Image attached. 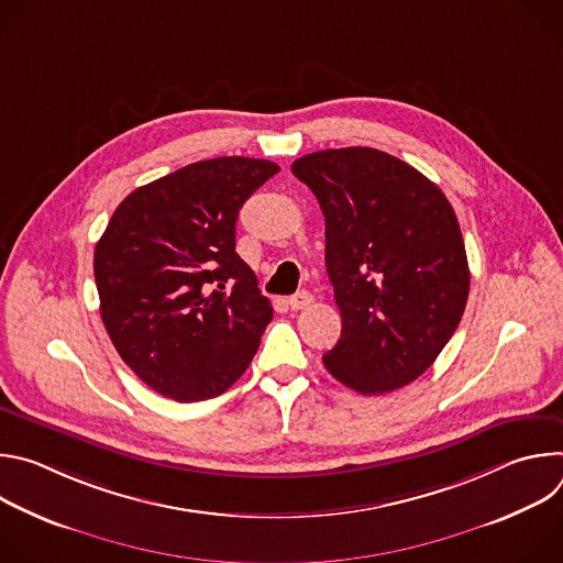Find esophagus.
Returning <instances> with one entry per match:
<instances>
[{"label": "esophagus", "instance_id": "obj_1", "mask_svg": "<svg viewBox=\"0 0 563 563\" xmlns=\"http://www.w3.org/2000/svg\"><path fill=\"white\" fill-rule=\"evenodd\" d=\"M311 300H313V296L309 291H298L287 298V305H289V309H305L311 305Z\"/></svg>", "mask_w": 563, "mask_h": 563}]
</instances>
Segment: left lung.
Returning <instances> with one entry per match:
<instances>
[{
  "mask_svg": "<svg viewBox=\"0 0 563 563\" xmlns=\"http://www.w3.org/2000/svg\"><path fill=\"white\" fill-rule=\"evenodd\" d=\"M291 174L325 216V263L343 316L328 372L361 394L417 380L461 323L470 291L463 235L443 191L369 146L298 157Z\"/></svg>",
  "mask_w": 563,
  "mask_h": 563,
  "instance_id": "8db88e82",
  "label": "left lung"
}]
</instances>
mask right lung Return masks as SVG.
Listing matches in <instances>:
<instances>
[{"label":"right lung","mask_w":563,"mask_h":563,"mask_svg":"<svg viewBox=\"0 0 563 563\" xmlns=\"http://www.w3.org/2000/svg\"><path fill=\"white\" fill-rule=\"evenodd\" d=\"M278 172L243 155L202 159L135 189L111 216L93 256L102 323L151 389L196 404L250 367L274 313L235 254V220Z\"/></svg>","instance_id":"obj_1"}]
</instances>
